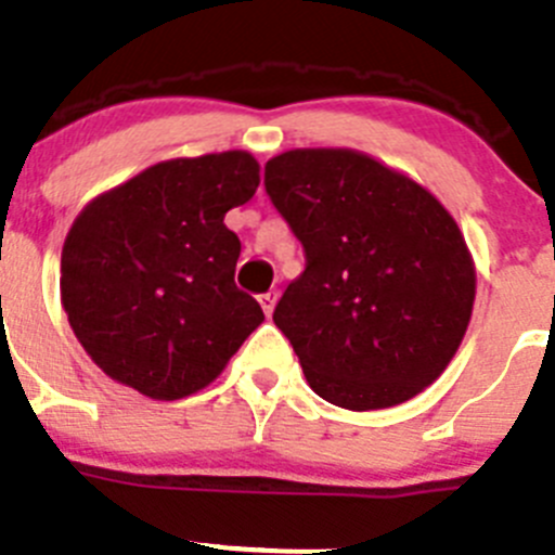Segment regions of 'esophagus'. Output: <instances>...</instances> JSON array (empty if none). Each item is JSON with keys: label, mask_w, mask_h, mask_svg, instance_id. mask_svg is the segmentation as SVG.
Returning a JSON list of instances; mask_svg holds the SVG:
<instances>
[{"label": "esophagus", "mask_w": 555, "mask_h": 555, "mask_svg": "<svg viewBox=\"0 0 555 555\" xmlns=\"http://www.w3.org/2000/svg\"><path fill=\"white\" fill-rule=\"evenodd\" d=\"M276 300H279V293L260 295V306H262V311H266V317L273 314V306H276Z\"/></svg>", "instance_id": "obj_1"}]
</instances>
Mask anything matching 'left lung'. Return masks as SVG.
Wrapping results in <instances>:
<instances>
[{
    "label": "left lung",
    "instance_id": "left-lung-1",
    "mask_svg": "<svg viewBox=\"0 0 555 555\" xmlns=\"http://www.w3.org/2000/svg\"><path fill=\"white\" fill-rule=\"evenodd\" d=\"M266 192L306 251L273 322L311 390L352 412L426 390L459 352L477 289L448 208L354 149L279 154Z\"/></svg>",
    "mask_w": 555,
    "mask_h": 555
}]
</instances>
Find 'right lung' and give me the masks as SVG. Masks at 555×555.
I'll return each mask as SVG.
<instances>
[{"label": "right lung", "mask_w": 555, "mask_h": 555, "mask_svg": "<svg viewBox=\"0 0 555 555\" xmlns=\"http://www.w3.org/2000/svg\"><path fill=\"white\" fill-rule=\"evenodd\" d=\"M260 186L249 152L157 163L96 195L62 249V306L111 379L154 401L211 385L260 304L235 287L241 241L224 214Z\"/></svg>", "instance_id": "right-lung-1"}]
</instances>
